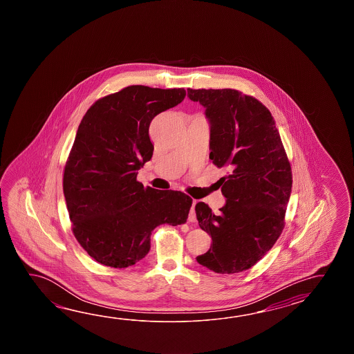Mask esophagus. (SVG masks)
<instances>
[{
	"label": "esophagus",
	"instance_id": "34e87169",
	"mask_svg": "<svg viewBox=\"0 0 354 354\" xmlns=\"http://www.w3.org/2000/svg\"><path fill=\"white\" fill-rule=\"evenodd\" d=\"M195 205L196 201H194V203H192V206H191L189 214H188V221H191V223L196 221Z\"/></svg>",
	"mask_w": 354,
	"mask_h": 354
}]
</instances>
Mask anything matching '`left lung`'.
<instances>
[{
	"label": "left lung",
	"mask_w": 354,
	"mask_h": 354,
	"mask_svg": "<svg viewBox=\"0 0 354 354\" xmlns=\"http://www.w3.org/2000/svg\"><path fill=\"white\" fill-rule=\"evenodd\" d=\"M187 92L206 109L212 163L229 171L220 178L226 203L218 214L196 203L198 225L212 239L210 249L196 259L216 273L247 271L285 227L291 165L272 113L257 98L232 88Z\"/></svg>",
	"instance_id": "8db88e82"
}]
</instances>
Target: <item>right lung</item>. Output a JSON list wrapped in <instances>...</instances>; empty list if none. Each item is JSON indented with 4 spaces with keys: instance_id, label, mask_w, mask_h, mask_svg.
<instances>
[{
    "instance_id": "1",
    "label": "right lung",
    "mask_w": 354,
    "mask_h": 354,
    "mask_svg": "<svg viewBox=\"0 0 354 354\" xmlns=\"http://www.w3.org/2000/svg\"><path fill=\"white\" fill-rule=\"evenodd\" d=\"M185 88L129 86L100 98L75 134L63 192L75 239L98 263L127 268L148 254L151 232L186 223L192 198L136 180L153 156L151 121L178 105Z\"/></svg>"
}]
</instances>
